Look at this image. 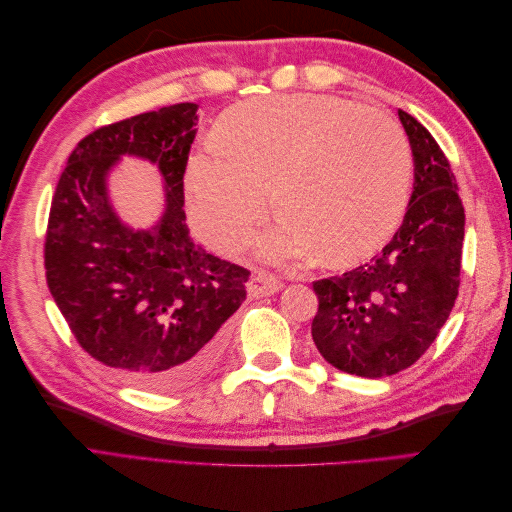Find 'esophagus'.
Instances as JSON below:
<instances>
[{
  "label": "esophagus",
  "instance_id": "1",
  "mask_svg": "<svg viewBox=\"0 0 512 512\" xmlns=\"http://www.w3.org/2000/svg\"><path fill=\"white\" fill-rule=\"evenodd\" d=\"M282 288H284L282 282L271 273H256L252 280L247 282V292H250V297H254V299L269 297V294L280 292Z\"/></svg>",
  "mask_w": 512,
  "mask_h": 512
}]
</instances>
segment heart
Wrapping results in <instances>:
<instances>
[{
  "instance_id": "1",
  "label": "heart",
  "mask_w": 512,
  "mask_h": 512,
  "mask_svg": "<svg viewBox=\"0 0 512 512\" xmlns=\"http://www.w3.org/2000/svg\"><path fill=\"white\" fill-rule=\"evenodd\" d=\"M185 166L198 235L239 252L265 220L271 196L284 218L258 241L271 262L318 256L346 267L395 232L410 188L406 134L384 113L350 100L286 94L243 102Z\"/></svg>"
}]
</instances>
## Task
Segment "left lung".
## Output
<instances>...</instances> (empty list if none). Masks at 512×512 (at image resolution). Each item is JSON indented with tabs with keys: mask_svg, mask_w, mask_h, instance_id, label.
I'll use <instances>...</instances> for the list:
<instances>
[{
	"mask_svg": "<svg viewBox=\"0 0 512 512\" xmlns=\"http://www.w3.org/2000/svg\"><path fill=\"white\" fill-rule=\"evenodd\" d=\"M414 162L412 196L393 239L365 265L314 282L312 337L333 367L384 378L416 363L455 305L466 213L455 175L423 123L397 111Z\"/></svg>",
	"mask_w": 512,
	"mask_h": 512,
	"instance_id": "1",
	"label": "left lung"
}]
</instances>
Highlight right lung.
Returning a JSON list of instances; mask_svg holds the SVG:
<instances>
[{
	"label": "right lung",
	"instance_id": "add662e5",
	"mask_svg": "<svg viewBox=\"0 0 512 512\" xmlns=\"http://www.w3.org/2000/svg\"><path fill=\"white\" fill-rule=\"evenodd\" d=\"M196 111L194 102L164 106L85 136L59 177L44 243L46 282L83 350L119 380L160 393L218 361L250 277L194 245L185 224ZM123 157L163 177L165 209L147 229L123 223L110 200L107 177Z\"/></svg>",
	"mask_w": 512,
	"mask_h": 512
}]
</instances>
